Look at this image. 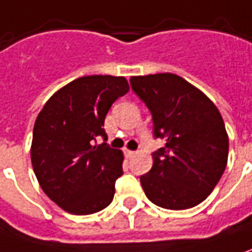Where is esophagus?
<instances>
[{
    "label": "esophagus",
    "mask_w": 252,
    "mask_h": 252,
    "mask_svg": "<svg viewBox=\"0 0 252 252\" xmlns=\"http://www.w3.org/2000/svg\"><path fill=\"white\" fill-rule=\"evenodd\" d=\"M135 155H136V152H133V150H126V156L128 158H132Z\"/></svg>",
    "instance_id": "1"
}]
</instances>
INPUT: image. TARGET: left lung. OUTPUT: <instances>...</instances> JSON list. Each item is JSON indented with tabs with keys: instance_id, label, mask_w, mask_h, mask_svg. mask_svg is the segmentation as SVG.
<instances>
[{
	"instance_id": "1",
	"label": "left lung",
	"mask_w": 252,
	"mask_h": 252,
	"mask_svg": "<svg viewBox=\"0 0 252 252\" xmlns=\"http://www.w3.org/2000/svg\"><path fill=\"white\" fill-rule=\"evenodd\" d=\"M133 92L153 117L155 136L165 140L153 167L140 176L146 197L167 210H188L208 197L226 168L225 123L211 99L172 73L131 77Z\"/></svg>"
}]
</instances>
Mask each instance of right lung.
<instances>
[{
	"label": "right lung",
	"instance_id": "1",
	"mask_svg": "<svg viewBox=\"0 0 252 252\" xmlns=\"http://www.w3.org/2000/svg\"><path fill=\"white\" fill-rule=\"evenodd\" d=\"M128 91L126 77H80L56 91L37 116L32 169L41 189L62 210L90 215L112 203L124 156L95 142L107 139L106 114Z\"/></svg>",
	"mask_w": 252,
	"mask_h": 252
}]
</instances>
